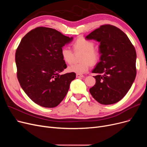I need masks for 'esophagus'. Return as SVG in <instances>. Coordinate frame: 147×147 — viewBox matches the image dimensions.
Returning <instances> with one entry per match:
<instances>
[{"instance_id": "1", "label": "esophagus", "mask_w": 147, "mask_h": 147, "mask_svg": "<svg viewBox=\"0 0 147 147\" xmlns=\"http://www.w3.org/2000/svg\"><path fill=\"white\" fill-rule=\"evenodd\" d=\"M84 76L82 74H76V78H83Z\"/></svg>"}]
</instances>
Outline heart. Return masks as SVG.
Listing matches in <instances>:
<instances>
[{
  "mask_svg": "<svg viewBox=\"0 0 147 147\" xmlns=\"http://www.w3.org/2000/svg\"><path fill=\"white\" fill-rule=\"evenodd\" d=\"M73 50L75 52H82L80 60L82 61L79 63L73 64L68 67L69 72L77 74H84L88 71L90 64L92 65H96L100 60L101 54L97 50L94 49L95 44L93 42L86 39L84 37H79L72 44ZM61 54L62 58L65 63L71 64L73 58L74 53L73 51L67 47H64L61 49Z\"/></svg>",
  "mask_w": 147,
  "mask_h": 147,
  "instance_id": "heart-1",
  "label": "heart"
}]
</instances>
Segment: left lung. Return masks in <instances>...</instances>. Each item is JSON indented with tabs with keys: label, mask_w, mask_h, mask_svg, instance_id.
Masks as SVG:
<instances>
[{
	"label": "left lung",
	"mask_w": 147,
	"mask_h": 147,
	"mask_svg": "<svg viewBox=\"0 0 147 147\" xmlns=\"http://www.w3.org/2000/svg\"><path fill=\"white\" fill-rule=\"evenodd\" d=\"M100 42V62L92 73H97L92 96L104 105L115 104L124 97L132 86L136 74V53L127 35L110 24L100 26L86 37Z\"/></svg>",
	"instance_id": "8db88e82"
}]
</instances>
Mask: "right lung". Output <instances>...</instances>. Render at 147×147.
<instances>
[{
  "instance_id": "1",
  "label": "right lung",
  "mask_w": 147,
  "mask_h": 147,
  "mask_svg": "<svg viewBox=\"0 0 147 147\" xmlns=\"http://www.w3.org/2000/svg\"><path fill=\"white\" fill-rule=\"evenodd\" d=\"M73 40L58 31L38 27L26 34L15 52L17 78L27 95L38 105L57 107L67 95L75 73L60 75L67 68L62 48Z\"/></svg>"
}]
</instances>
